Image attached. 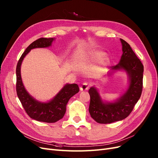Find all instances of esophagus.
I'll use <instances>...</instances> for the list:
<instances>
[{"mask_svg": "<svg viewBox=\"0 0 158 158\" xmlns=\"http://www.w3.org/2000/svg\"><path fill=\"white\" fill-rule=\"evenodd\" d=\"M89 88V85L88 82H84L82 85H81V86L80 88V91H85V90H88Z\"/></svg>", "mask_w": 158, "mask_h": 158, "instance_id": "esophagus-1", "label": "esophagus"}]
</instances>
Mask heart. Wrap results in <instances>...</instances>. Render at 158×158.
Returning <instances> with one entry per match:
<instances>
[{"label":"heart","instance_id":"b5f03b06","mask_svg":"<svg viewBox=\"0 0 158 158\" xmlns=\"http://www.w3.org/2000/svg\"><path fill=\"white\" fill-rule=\"evenodd\" d=\"M94 56L95 57H98V58H100V57H102L103 56V53L101 52H95L94 53Z\"/></svg>","mask_w":158,"mask_h":158}]
</instances>
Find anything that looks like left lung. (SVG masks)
Here are the masks:
<instances>
[{
    "mask_svg": "<svg viewBox=\"0 0 158 158\" xmlns=\"http://www.w3.org/2000/svg\"><path fill=\"white\" fill-rule=\"evenodd\" d=\"M121 41L123 53L119 63L112 66L111 69L126 70L130 77V84L127 92L114 103H103L96 89L92 87L89 89V112L91 117L100 124L111 123L127 118L142 94L144 66L130 45L122 39Z\"/></svg>",
    "mask_w": 158,
    "mask_h": 158,
    "instance_id": "1",
    "label": "left lung"
}]
</instances>
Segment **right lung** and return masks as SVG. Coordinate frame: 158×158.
Returning a JSON list of instances; mask_svg holds the SVG:
<instances>
[{
  "mask_svg": "<svg viewBox=\"0 0 158 158\" xmlns=\"http://www.w3.org/2000/svg\"><path fill=\"white\" fill-rule=\"evenodd\" d=\"M53 40V38L41 37L31 43L20 56L16 70V92L25 111L33 119L49 123L58 121L64 117L69 100L79 92L78 85L76 84H66L51 102L48 103L38 102L29 95L23 87L21 78L20 66L23 58L31 49L49 47Z\"/></svg>",
  "mask_w": 158,
  "mask_h": 158,
  "instance_id": "right-lung-1",
  "label": "right lung"
}]
</instances>
